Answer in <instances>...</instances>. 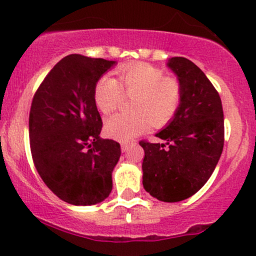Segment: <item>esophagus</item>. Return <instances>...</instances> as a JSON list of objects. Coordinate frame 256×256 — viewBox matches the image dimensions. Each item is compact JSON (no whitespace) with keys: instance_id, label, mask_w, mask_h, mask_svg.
Listing matches in <instances>:
<instances>
[{"instance_id":"obj_1","label":"esophagus","mask_w":256,"mask_h":256,"mask_svg":"<svg viewBox=\"0 0 256 256\" xmlns=\"http://www.w3.org/2000/svg\"><path fill=\"white\" fill-rule=\"evenodd\" d=\"M131 142L130 141H124V142H121V150H122V152L128 151V148L130 147Z\"/></svg>"}]
</instances>
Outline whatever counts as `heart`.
Masks as SVG:
<instances>
[{
	"mask_svg": "<svg viewBox=\"0 0 256 256\" xmlns=\"http://www.w3.org/2000/svg\"><path fill=\"white\" fill-rule=\"evenodd\" d=\"M124 96L131 98L128 109L132 112L118 114L105 124L108 135L128 141L154 128H164L174 120L183 102V88L174 76L147 63L124 66L118 80L104 76L94 88V102L104 115L115 112Z\"/></svg>",
	"mask_w": 256,
	"mask_h": 256,
	"instance_id": "heart-1",
	"label": "heart"
}]
</instances>
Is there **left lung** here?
Segmentation results:
<instances>
[{
  "mask_svg": "<svg viewBox=\"0 0 256 256\" xmlns=\"http://www.w3.org/2000/svg\"><path fill=\"white\" fill-rule=\"evenodd\" d=\"M168 66L182 84V105L156 135L164 144L142 140L140 144L144 190L172 203L197 193L213 174L224 146V115L218 92L193 62L174 56Z\"/></svg>",
  "mask_w": 256,
  "mask_h": 256,
  "instance_id": "obj_1",
  "label": "left lung"
}]
</instances>
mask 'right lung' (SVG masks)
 <instances>
[{
	"label": "right lung",
	"instance_id": "add662e5",
	"mask_svg": "<svg viewBox=\"0 0 256 256\" xmlns=\"http://www.w3.org/2000/svg\"><path fill=\"white\" fill-rule=\"evenodd\" d=\"M115 62L70 54L54 66L33 96L30 144L33 164L58 198L74 206L102 202L112 193L120 144L100 138L94 88Z\"/></svg>",
	"mask_w": 256,
	"mask_h": 256
}]
</instances>
